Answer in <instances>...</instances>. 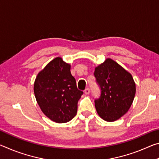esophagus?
Returning <instances> with one entry per match:
<instances>
[{"label":"esophagus","instance_id":"34e87169","mask_svg":"<svg viewBox=\"0 0 159 159\" xmlns=\"http://www.w3.org/2000/svg\"><path fill=\"white\" fill-rule=\"evenodd\" d=\"M84 93L85 95H88L90 93V89L89 88H86V89L84 90Z\"/></svg>","mask_w":159,"mask_h":159}]
</instances>
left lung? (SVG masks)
Returning <instances> with one entry per match:
<instances>
[{"label": "left lung", "instance_id": "1", "mask_svg": "<svg viewBox=\"0 0 159 159\" xmlns=\"http://www.w3.org/2000/svg\"><path fill=\"white\" fill-rule=\"evenodd\" d=\"M94 74L101 88L100 98L95 100L98 115L108 122L119 119L130 108L135 95L133 76L110 58L96 66Z\"/></svg>", "mask_w": 159, "mask_h": 159}]
</instances>
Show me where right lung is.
<instances>
[{
  "label": "right lung",
  "mask_w": 159,
  "mask_h": 159,
  "mask_svg": "<svg viewBox=\"0 0 159 159\" xmlns=\"http://www.w3.org/2000/svg\"><path fill=\"white\" fill-rule=\"evenodd\" d=\"M70 69L71 64L57 57L38 74L34 81L38 104L48 118L57 123L69 122L76 115L78 101L83 93L78 90Z\"/></svg>",
  "instance_id": "right-lung-1"
}]
</instances>
